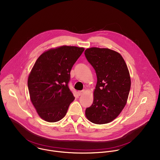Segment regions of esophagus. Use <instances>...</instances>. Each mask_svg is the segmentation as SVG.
<instances>
[{
    "instance_id": "obj_1",
    "label": "esophagus",
    "mask_w": 160,
    "mask_h": 160,
    "mask_svg": "<svg viewBox=\"0 0 160 160\" xmlns=\"http://www.w3.org/2000/svg\"><path fill=\"white\" fill-rule=\"evenodd\" d=\"M84 92V90H82V91H79L78 92V94L79 95V96H81V95H82L83 93Z\"/></svg>"
}]
</instances>
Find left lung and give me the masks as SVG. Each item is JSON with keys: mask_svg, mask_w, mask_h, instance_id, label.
I'll use <instances>...</instances> for the list:
<instances>
[{"mask_svg": "<svg viewBox=\"0 0 160 160\" xmlns=\"http://www.w3.org/2000/svg\"><path fill=\"white\" fill-rule=\"evenodd\" d=\"M84 54L97 76L93 102L86 108V116L94 124L110 122L128 100L131 88L128 67L121 55L109 49L91 48Z\"/></svg>", "mask_w": 160, "mask_h": 160, "instance_id": "1", "label": "left lung"}]
</instances>
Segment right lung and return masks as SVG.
<instances>
[{"label": "right lung", "instance_id": "1", "mask_svg": "<svg viewBox=\"0 0 160 160\" xmlns=\"http://www.w3.org/2000/svg\"><path fill=\"white\" fill-rule=\"evenodd\" d=\"M84 51L83 48L62 46L44 52L35 62L28 86L32 104L46 121L62 119L74 101L68 86L70 72Z\"/></svg>", "mask_w": 160, "mask_h": 160}]
</instances>
